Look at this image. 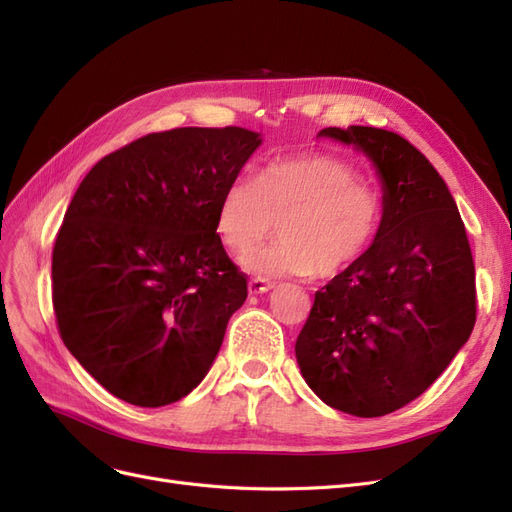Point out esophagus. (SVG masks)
<instances>
[{
    "mask_svg": "<svg viewBox=\"0 0 512 512\" xmlns=\"http://www.w3.org/2000/svg\"><path fill=\"white\" fill-rule=\"evenodd\" d=\"M247 288H250V294H265V292L273 290L275 284L262 280V277H254V280H250V284H247Z\"/></svg>",
    "mask_w": 512,
    "mask_h": 512,
    "instance_id": "esophagus-1",
    "label": "esophagus"
}]
</instances>
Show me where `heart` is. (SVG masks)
Instances as JSON below:
<instances>
[{
    "instance_id": "heart-1",
    "label": "heart",
    "mask_w": 512,
    "mask_h": 512,
    "mask_svg": "<svg viewBox=\"0 0 512 512\" xmlns=\"http://www.w3.org/2000/svg\"><path fill=\"white\" fill-rule=\"evenodd\" d=\"M277 222L280 239L241 258L256 275L335 277L376 243L382 196L359 170L324 153L269 162L258 179L239 175L222 192L215 230L230 252H250Z\"/></svg>"
}]
</instances>
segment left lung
<instances>
[{"label":"left lung","mask_w":512,"mask_h":512,"mask_svg":"<svg viewBox=\"0 0 512 512\" xmlns=\"http://www.w3.org/2000/svg\"><path fill=\"white\" fill-rule=\"evenodd\" d=\"M318 136L374 162L384 222L371 250L316 292L294 352L324 404L384 416L425 393L468 342L476 322L472 250L444 179L404 136L367 126Z\"/></svg>","instance_id":"8db88e82"}]
</instances>
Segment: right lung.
<instances>
[{
    "mask_svg": "<svg viewBox=\"0 0 512 512\" xmlns=\"http://www.w3.org/2000/svg\"><path fill=\"white\" fill-rule=\"evenodd\" d=\"M258 145L237 126L153 132L81 181L53 247V309L108 393L160 408L207 376L247 297L215 215Z\"/></svg>",
    "mask_w": 512,
    "mask_h": 512,
    "instance_id": "add662e5",
    "label": "right lung"
}]
</instances>
